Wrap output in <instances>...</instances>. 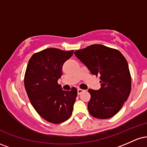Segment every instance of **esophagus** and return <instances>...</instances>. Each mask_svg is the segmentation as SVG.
Returning <instances> with one entry per match:
<instances>
[{
    "instance_id": "obj_1",
    "label": "esophagus",
    "mask_w": 147,
    "mask_h": 147,
    "mask_svg": "<svg viewBox=\"0 0 147 147\" xmlns=\"http://www.w3.org/2000/svg\"><path fill=\"white\" fill-rule=\"evenodd\" d=\"M84 90H82V89L81 88H78L77 89V93H78V95H80L81 93H82V92H84Z\"/></svg>"
}]
</instances>
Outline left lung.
I'll use <instances>...</instances> for the list:
<instances>
[{"label": "left lung", "instance_id": "8db88e82", "mask_svg": "<svg viewBox=\"0 0 147 147\" xmlns=\"http://www.w3.org/2000/svg\"><path fill=\"white\" fill-rule=\"evenodd\" d=\"M75 55L92 75L100 79L99 90H88L90 114L98 119L114 116L127 100L131 90V74L125 57L116 49L100 44L76 50Z\"/></svg>", "mask_w": 147, "mask_h": 147}]
</instances>
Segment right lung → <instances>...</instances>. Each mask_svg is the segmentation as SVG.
Masks as SVG:
<instances>
[{"mask_svg":"<svg viewBox=\"0 0 147 147\" xmlns=\"http://www.w3.org/2000/svg\"><path fill=\"white\" fill-rule=\"evenodd\" d=\"M74 50L47 48L30 59L24 77L25 88L31 104L38 114L52 124H60L70 117L77 90H62L58 79L62 66Z\"/></svg>","mask_w":147,"mask_h":147,"instance_id":"right-lung-1","label":"right lung"}]
</instances>
